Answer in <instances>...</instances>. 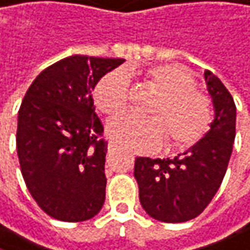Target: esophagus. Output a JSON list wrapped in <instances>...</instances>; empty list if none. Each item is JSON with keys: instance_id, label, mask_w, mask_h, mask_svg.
<instances>
[{"instance_id": "esophagus-1", "label": "esophagus", "mask_w": 250, "mask_h": 250, "mask_svg": "<svg viewBox=\"0 0 250 250\" xmlns=\"http://www.w3.org/2000/svg\"><path fill=\"white\" fill-rule=\"evenodd\" d=\"M117 151H118L117 145H114V144H109V145H108V152H109V154H114V152H117Z\"/></svg>"}]
</instances>
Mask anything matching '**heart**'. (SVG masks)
Returning <instances> with one entry per match:
<instances>
[{
    "label": "heart",
    "instance_id": "obj_1",
    "mask_svg": "<svg viewBox=\"0 0 250 250\" xmlns=\"http://www.w3.org/2000/svg\"><path fill=\"white\" fill-rule=\"evenodd\" d=\"M145 78L158 93L149 109L154 117H117L108 124L109 138L138 152L155 151L166 139L173 149L199 142L210 127L213 109L210 99L195 88L194 78L176 65L151 66L145 71ZM93 98L106 115L124 112L129 105L127 74L115 69L104 75L95 87Z\"/></svg>",
    "mask_w": 250,
    "mask_h": 250
}]
</instances>
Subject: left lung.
I'll return each mask as SVG.
<instances>
[{"instance_id": "left-lung-1", "label": "left lung", "mask_w": 250, "mask_h": 250, "mask_svg": "<svg viewBox=\"0 0 250 250\" xmlns=\"http://www.w3.org/2000/svg\"><path fill=\"white\" fill-rule=\"evenodd\" d=\"M215 117L210 130L175 158L138 157L135 179L145 212L162 222H185L212 202L225 176L236 138V104L222 81L205 71Z\"/></svg>"}]
</instances>
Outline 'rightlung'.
I'll use <instances>...</instances> for the list:
<instances>
[{"label":"right lung","mask_w":250,"mask_h":250,"mask_svg":"<svg viewBox=\"0 0 250 250\" xmlns=\"http://www.w3.org/2000/svg\"><path fill=\"white\" fill-rule=\"evenodd\" d=\"M124 59L74 55L45 68L17 117V155L25 184L51 218L81 222L105 202L108 142L92 90Z\"/></svg>","instance_id":"add662e5"}]
</instances>
